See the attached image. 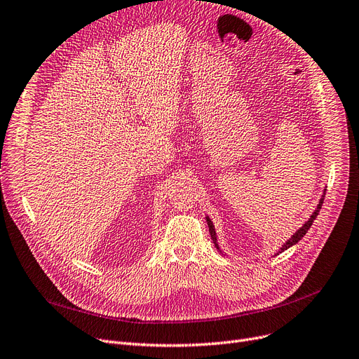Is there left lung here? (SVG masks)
Here are the masks:
<instances>
[{
    "label": "left lung",
    "mask_w": 359,
    "mask_h": 359,
    "mask_svg": "<svg viewBox=\"0 0 359 359\" xmlns=\"http://www.w3.org/2000/svg\"><path fill=\"white\" fill-rule=\"evenodd\" d=\"M321 204H323V198L320 200V204H318V206H317V209H316V212L311 215V217L309 219V220H306L305 222V224H304V226L302 228H299L298 229V232L295 233V235H292V238H291V240H289L280 250H279V252H282V251H285V250H287L289 247H292L294 244H297L299 240H301V238L306 233V231H309L310 228H311V225H313V222L316 220V217H317V215H318V212H320V209H321ZM208 220V225H209V231H210V236H212V241H213V244H215V247L216 248H219L217 247V244H216V232H215V228H213V224H212V220L208 217L206 219Z\"/></svg>",
    "instance_id": "left-lung-1"
}]
</instances>
